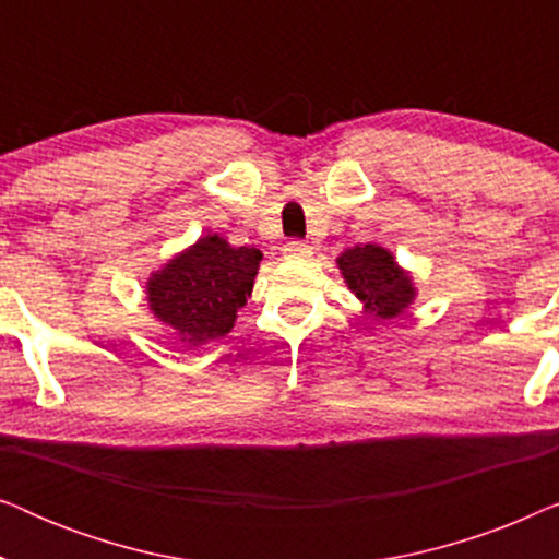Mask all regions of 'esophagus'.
Here are the masks:
<instances>
[{
  "label": "esophagus",
  "mask_w": 559,
  "mask_h": 559,
  "mask_svg": "<svg viewBox=\"0 0 559 559\" xmlns=\"http://www.w3.org/2000/svg\"><path fill=\"white\" fill-rule=\"evenodd\" d=\"M282 251H285V257H289V259H308V257H312L310 243L308 241H300V239L287 241L285 247H282Z\"/></svg>",
  "instance_id": "obj_1"
}]
</instances>
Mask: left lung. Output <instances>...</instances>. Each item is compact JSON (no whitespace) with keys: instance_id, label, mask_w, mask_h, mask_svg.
<instances>
[{"instance_id":"left-lung-1","label":"left lung","mask_w":559,"mask_h":559,"mask_svg":"<svg viewBox=\"0 0 559 559\" xmlns=\"http://www.w3.org/2000/svg\"><path fill=\"white\" fill-rule=\"evenodd\" d=\"M338 266L350 293H356L373 318H396L415 297L412 280L400 270L394 257L377 243L343 251Z\"/></svg>"}]
</instances>
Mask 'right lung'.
Instances as JSON below:
<instances>
[{"instance_id":"add662e5","label":"right lung","mask_w":559,"mask_h":559,"mask_svg":"<svg viewBox=\"0 0 559 559\" xmlns=\"http://www.w3.org/2000/svg\"><path fill=\"white\" fill-rule=\"evenodd\" d=\"M262 251L231 247L221 236H203L195 247L175 257L147 282L155 316L178 331L180 341L201 346L224 338L234 328L236 310L247 305Z\"/></svg>"}]
</instances>
